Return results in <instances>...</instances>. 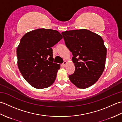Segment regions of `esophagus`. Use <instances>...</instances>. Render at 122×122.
<instances>
[{
    "label": "esophagus",
    "mask_w": 122,
    "mask_h": 122,
    "mask_svg": "<svg viewBox=\"0 0 122 122\" xmlns=\"http://www.w3.org/2000/svg\"><path fill=\"white\" fill-rule=\"evenodd\" d=\"M66 64V61H64L63 62V64H62V65H63V66H65Z\"/></svg>",
    "instance_id": "34e87169"
}]
</instances>
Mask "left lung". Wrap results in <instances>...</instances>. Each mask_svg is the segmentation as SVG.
Here are the masks:
<instances>
[{"label":"left lung","instance_id":"8db88e82","mask_svg":"<svg viewBox=\"0 0 122 122\" xmlns=\"http://www.w3.org/2000/svg\"><path fill=\"white\" fill-rule=\"evenodd\" d=\"M62 35L73 56L75 71L69 76L70 80L80 89L92 86L105 68L107 50L103 39L87 29L66 31Z\"/></svg>","mask_w":122,"mask_h":122}]
</instances>
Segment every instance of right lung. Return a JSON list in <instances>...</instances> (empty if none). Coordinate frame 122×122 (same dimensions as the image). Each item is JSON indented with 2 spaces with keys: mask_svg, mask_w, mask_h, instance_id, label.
Returning <instances> with one entry per match:
<instances>
[{
  "mask_svg": "<svg viewBox=\"0 0 122 122\" xmlns=\"http://www.w3.org/2000/svg\"><path fill=\"white\" fill-rule=\"evenodd\" d=\"M58 31L41 28L23 36L17 49L18 66L28 83L45 89L56 79L59 64L53 63L52 47L62 39Z\"/></svg>",
  "mask_w": 122,
  "mask_h": 122,
  "instance_id": "right-lung-1",
  "label": "right lung"
}]
</instances>
